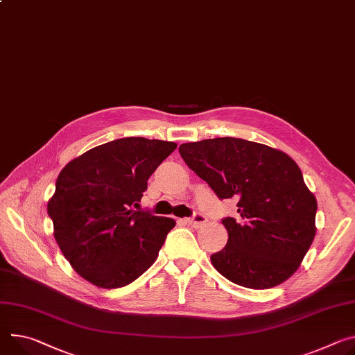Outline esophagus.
<instances>
[{
    "mask_svg": "<svg viewBox=\"0 0 355 355\" xmlns=\"http://www.w3.org/2000/svg\"><path fill=\"white\" fill-rule=\"evenodd\" d=\"M187 222L189 225H192V227H201V225H204L207 222V216L201 212H196L191 218L187 219Z\"/></svg>",
    "mask_w": 355,
    "mask_h": 355,
    "instance_id": "obj_1",
    "label": "esophagus"
}]
</instances>
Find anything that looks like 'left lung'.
Listing matches in <instances>:
<instances>
[{
	"label": "left lung",
	"mask_w": 355,
	"mask_h": 355,
	"mask_svg": "<svg viewBox=\"0 0 355 355\" xmlns=\"http://www.w3.org/2000/svg\"><path fill=\"white\" fill-rule=\"evenodd\" d=\"M178 151L219 200H238V219L222 218L228 242L211 254L214 268L249 288H270L292 276L314 239L317 212L295 161L235 137L185 143Z\"/></svg>",
	"instance_id": "obj_1"
}]
</instances>
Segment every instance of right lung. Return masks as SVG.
Segmentation results:
<instances>
[{
    "label": "right lung",
    "instance_id": "right-lung-1",
    "mask_svg": "<svg viewBox=\"0 0 355 355\" xmlns=\"http://www.w3.org/2000/svg\"><path fill=\"white\" fill-rule=\"evenodd\" d=\"M175 143L124 137L72 159L48 202L55 239L72 268L103 288L130 284L157 259L175 220L140 209L147 181Z\"/></svg>",
    "mask_w": 355,
    "mask_h": 355
}]
</instances>
